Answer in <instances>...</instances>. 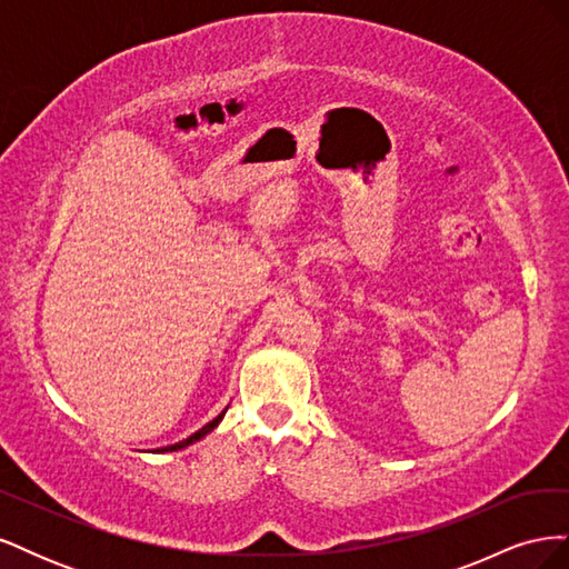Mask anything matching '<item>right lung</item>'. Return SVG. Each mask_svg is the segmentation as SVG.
Returning a JSON list of instances; mask_svg holds the SVG:
<instances>
[{
    "instance_id": "1",
    "label": "right lung",
    "mask_w": 569,
    "mask_h": 569,
    "mask_svg": "<svg viewBox=\"0 0 569 569\" xmlns=\"http://www.w3.org/2000/svg\"><path fill=\"white\" fill-rule=\"evenodd\" d=\"M222 416H226V410H222V412H220V416H218L216 420H211L209 425H203V427L199 429V432H194L192 437H187L184 441H178V443H173V446H166V449H159V451H161V453H163V451H178V449H184V446H189V443H194V441H199L201 437H206V435H209V432H211V429H213V427H216V425H218V422L222 420Z\"/></svg>"
}]
</instances>
